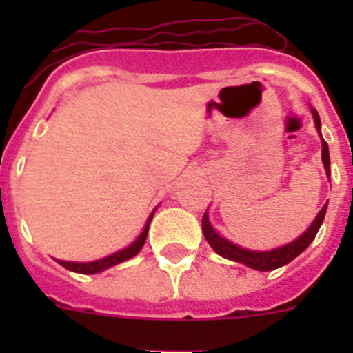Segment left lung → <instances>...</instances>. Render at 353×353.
<instances>
[{
  "instance_id": "8db88e82",
  "label": "left lung",
  "mask_w": 353,
  "mask_h": 353,
  "mask_svg": "<svg viewBox=\"0 0 353 353\" xmlns=\"http://www.w3.org/2000/svg\"><path fill=\"white\" fill-rule=\"evenodd\" d=\"M313 111V118H314V125H316L318 132H320V117L314 109ZM322 136V134H320ZM322 161H323V166H325V173L330 174V157H329V146L327 143L323 141L322 138ZM325 212H327V203L323 205V208L318 212L316 219L313 221L310 228H307V232L304 235L299 236L297 240H293L290 244L283 245V248H277L272 249V251H267V252H260V251H248V249H242L239 245L232 244V242H228L226 239H223L221 235H217L212 224L208 223V217L207 214L203 215V221H201V226H203V235L207 239V242L210 244V248L214 249L217 254H221L223 258H228V260L232 261H240V263L248 265L251 269L254 270H261V272H267V270H274V269H279L283 265L290 263L292 260L301 254L302 251H305V248L311 244L316 236L318 230L322 226L323 223V217H325Z\"/></svg>"
}]
</instances>
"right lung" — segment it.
Instances as JSON below:
<instances>
[{"label": "right lung", "mask_w": 353, "mask_h": 353, "mask_svg": "<svg viewBox=\"0 0 353 353\" xmlns=\"http://www.w3.org/2000/svg\"><path fill=\"white\" fill-rule=\"evenodd\" d=\"M154 214L150 215L148 221L145 224V230H143L141 235L138 236V240L134 242L132 245H129L127 249H121V251L114 252L111 256L108 258H102V260H97V261H88V263H74V261H63V260H56L61 267L65 269L72 270V272H77V274H97V272H102V270L109 269V267H113V265L121 263V261L129 260V258L136 256L139 251H141L143 244H145L146 235H148V226H150V221H152Z\"/></svg>", "instance_id": "1"}]
</instances>
